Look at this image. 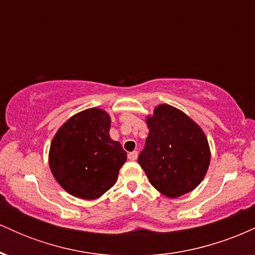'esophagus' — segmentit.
<instances>
[{
  "instance_id": "34e87169",
  "label": "esophagus",
  "mask_w": 255,
  "mask_h": 255,
  "mask_svg": "<svg viewBox=\"0 0 255 255\" xmlns=\"http://www.w3.org/2000/svg\"><path fill=\"white\" fill-rule=\"evenodd\" d=\"M136 158H137V152H136V151L129 152V153H128V159H130V160H135Z\"/></svg>"
}]
</instances>
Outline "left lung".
I'll list each match as a JSON object with an SVG mask.
<instances>
[{
  "label": "left lung",
  "instance_id": "8db88e82",
  "mask_svg": "<svg viewBox=\"0 0 255 255\" xmlns=\"http://www.w3.org/2000/svg\"><path fill=\"white\" fill-rule=\"evenodd\" d=\"M146 124L150 131L137 162L152 186L168 198H178L197 188L211 159L203 129L168 104L156 107Z\"/></svg>",
  "mask_w": 255,
  "mask_h": 255
}]
</instances>
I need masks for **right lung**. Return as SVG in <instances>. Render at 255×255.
Instances as JSON below:
<instances>
[{
  "mask_svg": "<svg viewBox=\"0 0 255 255\" xmlns=\"http://www.w3.org/2000/svg\"><path fill=\"white\" fill-rule=\"evenodd\" d=\"M110 116L91 108L61 126L49 151L55 180L73 197L93 200L109 191L127 160V152L109 135Z\"/></svg>",
  "mask_w": 255,
  "mask_h": 255,
  "instance_id": "obj_1",
  "label": "right lung"
}]
</instances>
